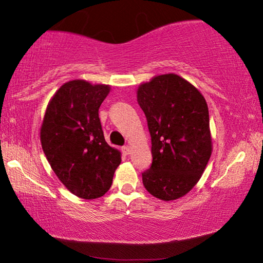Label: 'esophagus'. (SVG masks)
<instances>
[{
	"label": "esophagus",
	"instance_id": "obj_1",
	"mask_svg": "<svg viewBox=\"0 0 263 263\" xmlns=\"http://www.w3.org/2000/svg\"><path fill=\"white\" fill-rule=\"evenodd\" d=\"M122 152L125 155H128V154H130L132 149H130V147H129V146H124V147H122Z\"/></svg>",
	"mask_w": 263,
	"mask_h": 263
}]
</instances>
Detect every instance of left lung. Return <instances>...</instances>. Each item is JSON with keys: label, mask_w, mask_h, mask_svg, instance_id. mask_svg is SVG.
<instances>
[{"label": "left lung", "mask_w": 263, "mask_h": 263, "mask_svg": "<svg viewBox=\"0 0 263 263\" xmlns=\"http://www.w3.org/2000/svg\"><path fill=\"white\" fill-rule=\"evenodd\" d=\"M138 103L152 138V166L144 187L161 200L185 196L199 181L212 153L209 108L200 91L174 73L138 87Z\"/></svg>", "instance_id": "8db88e82"}]
</instances>
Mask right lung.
<instances>
[{"label":"right lung","mask_w":263,"mask_h":263,"mask_svg":"<svg viewBox=\"0 0 263 263\" xmlns=\"http://www.w3.org/2000/svg\"><path fill=\"white\" fill-rule=\"evenodd\" d=\"M110 86L83 79L65 83L47 105L40 141L47 161L74 196L95 199L108 192L121 152L104 139L98 109Z\"/></svg>","instance_id":"right-lung-1"}]
</instances>
